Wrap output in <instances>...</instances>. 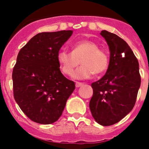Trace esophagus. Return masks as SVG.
I'll use <instances>...</instances> for the list:
<instances>
[{"label": "esophagus", "instance_id": "1", "mask_svg": "<svg viewBox=\"0 0 149 149\" xmlns=\"http://www.w3.org/2000/svg\"><path fill=\"white\" fill-rule=\"evenodd\" d=\"M84 85L83 83H80V82H76V86L77 87H79V86H81Z\"/></svg>", "mask_w": 149, "mask_h": 149}]
</instances>
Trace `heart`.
I'll list each match as a JSON object with an SVG mask.
<instances>
[{
    "label": "heart",
    "mask_w": 149,
    "mask_h": 149,
    "mask_svg": "<svg viewBox=\"0 0 149 149\" xmlns=\"http://www.w3.org/2000/svg\"><path fill=\"white\" fill-rule=\"evenodd\" d=\"M57 60L63 72L72 77L77 66L81 67L75 73L77 79H86L94 73L100 75L106 72L110 58L107 52L99 48L97 43L91 40H79L72 45V51L60 49L57 54Z\"/></svg>",
    "instance_id": "obj_1"
}]
</instances>
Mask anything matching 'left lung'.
<instances>
[{
	"mask_svg": "<svg viewBox=\"0 0 149 149\" xmlns=\"http://www.w3.org/2000/svg\"><path fill=\"white\" fill-rule=\"evenodd\" d=\"M110 49V63L101 79L91 84L90 109L103 126L114 125L134 107L141 85L139 61L127 42L119 36L102 31Z\"/></svg>",
	"mask_w": 149,
	"mask_h": 149,
	"instance_id": "8db88e82",
	"label": "left lung"
}]
</instances>
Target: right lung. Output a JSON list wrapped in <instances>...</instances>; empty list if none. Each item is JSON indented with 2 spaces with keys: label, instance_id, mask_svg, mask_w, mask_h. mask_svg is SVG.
Returning <instances> with one entry per match:
<instances>
[{
  "label": "right lung",
  "instance_id": "right-lung-1",
  "mask_svg": "<svg viewBox=\"0 0 149 149\" xmlns=\"http://www.w3.org/2000/svg\"><path fill=\"white\" fill-rule=\"evenodd\" d=\"M72 31L37 34L22 48L13 69L15 101L34 122L49 125L60 118L75 84L60 71L57 54Z\"/></svg>",
  "mask_w": 149,
  "mask_h": 149
}]
</instances>
